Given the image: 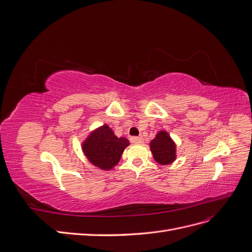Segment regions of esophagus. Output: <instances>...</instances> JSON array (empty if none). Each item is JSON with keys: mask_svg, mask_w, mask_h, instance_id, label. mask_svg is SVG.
<instances>
[{"mask_svg": "<svg viewBox=\"0 0 252 252\" xmlns=\"http://www.w3.org/2000/svg\"><path fill=\"white\" fill-rule=\"evenodd\" d=\"M143 141V136H131L130 138V142L133 144H141Z\"/></svg>", "mask_w": 252, "mask_h": 252, "instance_id": "34e87169", "label": "esophagus"}]
</instances>
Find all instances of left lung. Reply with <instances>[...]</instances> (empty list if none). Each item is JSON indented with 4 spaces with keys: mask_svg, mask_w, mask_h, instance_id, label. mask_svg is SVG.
<instances>
[{
    "mask_svg": "<svg viewBox=\"0 0 252 252\" xmlns=\"http://www.w3.org/2000/svg\"><path fill=\"white\" fill-rule=\"evenodd\" d=\"M150 149L158 164L167 165L175 159V145L169 134L165 131L158 132L156 139L151 141Z\"/></svg>",
    "mask_w": 252,
    "mask_h": 252,
    "instance_id": "left-lung-1",
    "label": "left lung"
}]
</instances>
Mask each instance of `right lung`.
Returning a JSON list of instances; mask_svg holds the SVG:
<instances>
[{"label":"right lung","instance_id":"1","mask_svg":"<svg viewBox=\"0 0 252 252\" xmlns=\"http://www.w3.org/2000/svg\"><path fill=\"white\" fill-rule=\"evenodd\" d=\"M128 145L127 139L118 138L107 125H104L90 134L83 145V150L94 165L101 169H111Z\"/></svg>","mask_w":252,"mask_h":252}]
</instances>
